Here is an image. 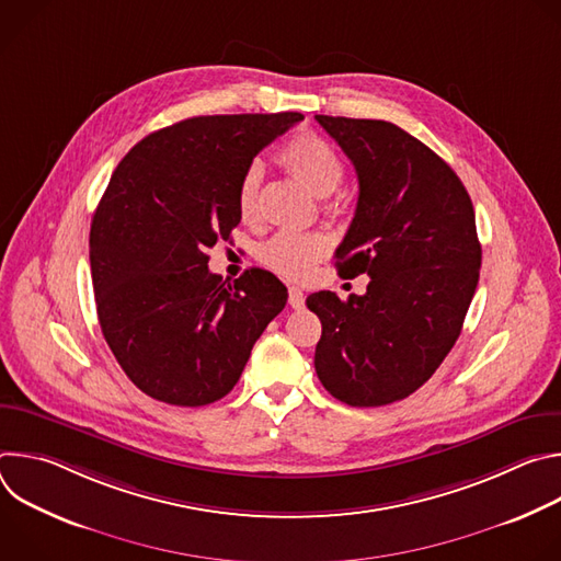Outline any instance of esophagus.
<instances>
[{
	"instance_id": "esophagus-1",
	"label": "esophagus",
	"mask_w": 561,
	"mask_h": 561,
	"mask_svg": "<svg viewBox=\"0 0 561 561\" xmlns=\"http://www.w3.org/2000/svg\"><path fill=\"white\" fill-rule=\"evenodd\" d=\"M304 301H306L304 293H301L299 288L290 286V288H288V304H290L293 308H304Z\"/></svg>"
}]
</instances>
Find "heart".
<instances>
[{
    "label": "heart",
    "instance_id": "1",
    "mask_svg": "<svg viewBox=\"0 0 561 561\" xmlns=\"http://www.w3.org/2000/svg\"><path fill=\"white\" fill-rule=\"evenodd\" d=\"M279 164L301 182L312 195L327 197L344 180V162L340 152L324 137L314 133L295 135L277 154ZM264 169L253 162L237 184V210L244 221H255L260 215V191ZM331 251V239L324 232L282 230L260 249V262L277 275L301 282Z\"/></svg>",
    "mask_w": 561,
    "mask_h": 561
}]
</instances>
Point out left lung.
<instances>
[{"mask_svg":"<svg viewBox=\"0 0 561 561\" xmlns=\"http://www.w3.org/2000/svg\"><path fill=\"white\" fill-rule=\"evenodd\" d=\"M357 171L355 217L335 251L364 295H308L322 322L314 370L348 407H386L415 392L455 346L479 282L472 202L426 144L381 119L314 115Z\"/></svg>","mask_w":561,"mask_h":561,"instance_id":"left-lung-1","label":"left lung"}]
</instances>
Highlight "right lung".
<instances>
[{
    "label": "right lung",
    "mask_w": 561,
    "mask_h": 561,
    "mask_svg": "<svg viewBox=\"0 0 561 561\" xmlns=\"http://www.w3.org/2000/svg\"><path fill=\"white\" fill-rule=\"evenodd\" d=\"M301 113L206 115L150 133L117 164L91 224L100 327L128 379L157 402L206 407L239 381L288 299L268 271L232 284L208 251L239 224L237 184Z\"/></svg>",
    "instance_id": "obj_1"
}]
</instances>
